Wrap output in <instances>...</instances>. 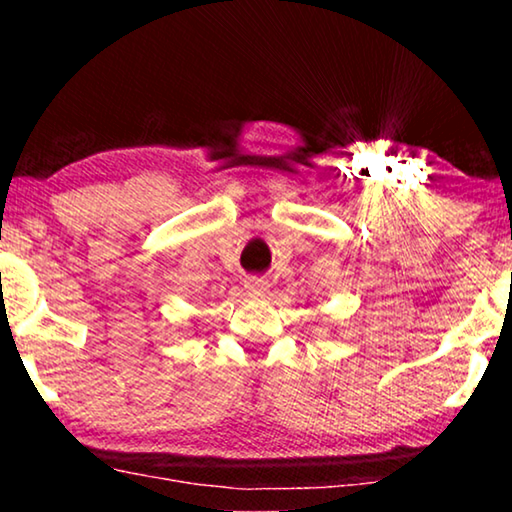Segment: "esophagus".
<instances>
[{"mask_svg": "<svg viewBox=\"0 0 512 512\" xmlns=\"http://www.w3.org/2000/svg\"><path fill=\"white\" fill-rule=\"evenodd\" d=\"M244 289L250 298H262L264 293L268 291L266 289V282L259 280V277H246L244 280Z\"/></svg>", "mask_w": 512, "mask_h": 512, "instance_id": "esophagus-1", "label": "esophagus"}]
</instances>
